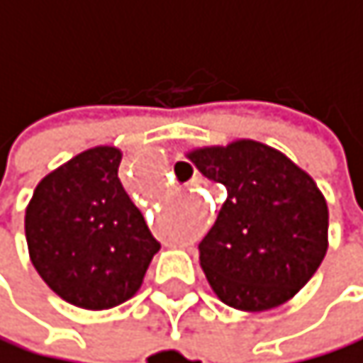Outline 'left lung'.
Instances as JSON below:
<instances>
[{
    "mask_svg": "<svg viewBox=\"0 0 363 363\" xmlns=\"http://www.w3.org/2000/svg\"><path fill=\"white\" fill-rule=\"evenodd\" d=\"M225 187L200 243V264L230 308L262 312L297 295L327 252L329 213L314 180L289 157L252 140L189 152Z\"/></svg>",
    "mask_w": 363,
    "mask_h": 363,
    "instance_id": "1",
    "label": "left lung"
}]
</instances>
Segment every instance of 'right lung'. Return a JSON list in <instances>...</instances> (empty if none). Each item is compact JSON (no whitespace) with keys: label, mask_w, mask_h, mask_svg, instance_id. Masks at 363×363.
Wrapping results in <instances>:
<instances>
[{"label":"right lung","mask_w":363,"mask_h":363,"mask_svg":"<svg viewBox=\"0 0 363 363\" xmlns=\"http://www.w3.org/2000/svg\"><path fill=\"white\" fill-rule=\"evenodd\" d=\"M120 150L90 148L45 176L25 211L30 258L64 301L107 310L131 299L161 243L124 191Z\"/></svg>","instance_id":"1"}]
</instances>
